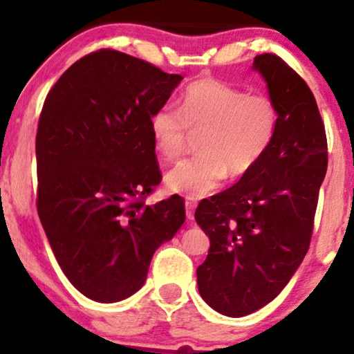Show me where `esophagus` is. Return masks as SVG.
I'll use <instances>...</instances> for the list:
<instances>
[{"mask_svg": "<svg viewBox=\"0 0 354 354\" xmlns=\"http://www.w3.org/2000/svg\"><path fill=\"white\" fill-rule=\"evenodd\" d=\"M185 214L188 221H193L195 217V205L192 201H185Z\"/></svg>", "mask_w": 354, "mask_h": 354, "instance_id": "esophagus-1", "label": "esophagus"}]
</instances>
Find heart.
I'll return each instance as SVG.
<instances>
[{
  "label": "heart",
  "mask_w": 354,
  "mask_h": 354,
  "mask_svg": "<svg viewBox=\"0 0 354 354\" xmlns=\"http://www.w3.org/2000/svg\"><path fill=\"white\" fill-rule=\"evenodd\" d=\"M279 108L266 93H248L214 77L193 80L180 108L162 104L149 118L154 147L169 161L185 151L190 130L200 132L201 154L167 174L172 192L198 200L217 190L227 176H248L272 147Z\"/></svg>",
  "instance_id": "heart-1"
}]
</instances>
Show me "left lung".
I'll return each instance as SVG.
<instances>
[{"label":"left lung","instance_id":"left-lung-1","mask_svg":"<svg viewBox=\"0 0 354 354\" xmlns=\"http://www.w3.org/2000/svg\"><path fill=\"white\" fill-rule=\"evenodd\" d=\"M253 66L279 108L272 147L254 171L195 211L211 241L196 269L198 290L230 317L272 301L301 264L328 161L326 127L303 77L272 53L256 56Z\"/></svg>","mask_w":354,"mask_h":354}]
</instances>
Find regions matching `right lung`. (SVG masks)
<instances>
[{"mask_svg":"<svg viewBox=\"0 0 354 354\" xmlns=\"http://www.w3.org/2000/svg\"><path fill=\"white\" fill-rule=\"evenodd\" d=\"M182 79L103 48L74 62L43 103L38 217L62 272L95 301L137 292L185 221L182 196L147 205L162 180L149 118Z\"/></svg>","mask_w":354,"mask_h":354,"instance_id":"add662e5","label":"right lung"}]
</instances>
